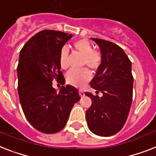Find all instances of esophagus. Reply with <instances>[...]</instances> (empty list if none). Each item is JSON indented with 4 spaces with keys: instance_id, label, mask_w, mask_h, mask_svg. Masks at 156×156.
I'll use <instances>...</instances> for the list:
<instances>
[{
    "instance_id": "34e87169",
    "label": "esophagus",
    "mask_w": 156,
    "mask_h": 156,
    "mask_svg": "<svg viewBox=\"0 0 156 156\" xmlns=\"http://www.w3.org/2000/svg\"><path fill=\"white\" fill-rule=\"evenodd\" d=\"M78 93H79V95L81 96V97H83V96L85 95V93L84 91L82 90H80L78 91Z\"/></svg>"
}]
</instances>
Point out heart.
I'll return each mask as SVG.
<instances>
[{"mask_svg": "<svg viewBox=\"0 0 156 156\" xmlns=\"http://www.w3.org/2000/svg\"><path fill=\"white\" fill-rule=\"evenodd\" d=\"M75 51L83 57L82 66H87L91 69H97L102 62V55L98 51L94 50L93 46L87 39H79L73 43ZM69 50L64 46L61 49L59 63L62 69L69 66L68 63ZM91 75L87 69L82 70H71L66 74L67 82L75 87H82L90 80Z\"/></svg>", "mask_w": 156, "mask_h": 156, "instance_id": "1", "label": "heart"}]
</instances>
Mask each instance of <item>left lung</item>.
Instances as JSON below:
<instances>
[{"label": "left lung", "instance_id": "8db88e82", "mask_svg": "<svg viewBox=\"0 0 156 156\" xmlns=\"http://www.w3.org/2000/svg\"><path fill=\"white\" fill-rule=\"evenodd\" d=\"M99 46L102 62L90 82L96 94L85 92L92 104L86 111L88 127L99 136H111L122 128L132 102L131 62L123 49L111 41L91 38Z\"/></svg>", "mask_w": 156, "mask_h": 156}]
</instances>
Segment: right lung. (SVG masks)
Returning a JSON list of instances; mask_svg holds the SVG:
<instances>
[{
    "label": "right lung",
    "mask_w": 156,
    "mask_h": 156,
    "mask_svg": "<svg viewBox=\"0 0 156 156\" xmlns=\"http://www.w3.org/2000/svg\"><path fill=\"white\" fill-rule=\"evenodd\" d=\"M72 36L43 30L32 37L20 52L16 72L21 107L30 123L45 134L64 128L74 103L80 100L78 90L73 86H62L59 92L52 86L53 80L65 84L59 56Z\"/></svg>",
    "instance_id": "add662e5"
}]
</instances>
